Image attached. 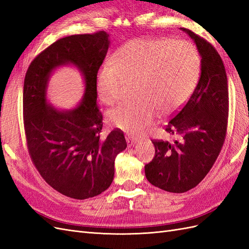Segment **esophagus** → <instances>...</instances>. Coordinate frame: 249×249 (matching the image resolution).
I'll return each mask as SVG.
<instances>
[{
    "mask_svg": "<svg viewBox=\"0 0 249 249\" xmlns=\"http://www.w3.org/2000/svg\"><path fill=\"white\" fill-rule=\"evenodd\" d=\"M125 139H126L127 145H129V146H134V145L136 144V143L138 142V140H137L136 138H134V137H132V136H126Z\"/></svg>",
    "mask_w": 249,
    "mask_h": 249,
    "instance_id": "obj_1",
    "label": "esophagus"
}]
</instances>
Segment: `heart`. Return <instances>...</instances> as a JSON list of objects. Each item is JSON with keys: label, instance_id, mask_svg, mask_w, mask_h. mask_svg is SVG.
Returning a JSON list of instances; mask_svg holds the SVG:
<instances>
[{"label": "heart", "instance_id": "b5f03b06", "mask_svg": "<svg viewBox=\"0 0 249 249\" xmlns=\"http://www.w3.org/2000/svg\"><path fill=\"white\" fill-rule=\"evenodd\" d=\"M200 55L193 43L169 38H137L118 50L114 64L104 63L96 73L99 100L111 106L126 85L137 84L135 105H122L109 112L110 124L133 136L147 134L159 116L182 108L196 87Z\"/></svg>", "mask_w": 249, "mask_h": 249}]
</instances>
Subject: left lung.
Returning <instances> with one entry per match:
<instances>
[{
  "mask_svg": "<svg viewBox=\"0 0 249 249\" xmlns=\"http://www.w3.org/2000/svg\"><path fill=\"white\" fill-rule=\"evenodd\" d=\"M200 55V77L189 101L171 118L166 131L173 143L154 140L148 182L162 190L183 193L197 186L212 168L223 145L229 116L227 72L212 44L185 28Z\"/></svg>",
  "mask_w": 249,
  "mask_h": 249,
  "instance_id": "obj_1",
  "label": "left lung"
}]
</instances>
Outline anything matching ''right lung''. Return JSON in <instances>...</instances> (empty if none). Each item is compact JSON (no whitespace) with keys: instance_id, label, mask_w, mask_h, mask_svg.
<instances>
[{"instance_id":"obj_1","label":"right lung","mask_w":249,"mask_h":249,"mask_svg":"<svg viewBox=\"0 0 249 249\" xmlns=\"http://www.w3.org/2000/svg\"><path fill=\"white\" fill-rule=\"evenodd\" d=\"M110 46L109 34L66 36L30 64L24 83V123L29 153L37 170L58 192L86 199L107 190L116 156L126 148L120 130L101 137L103 115L96 105L95 78ZM72 66L81 73L85 94L73 108L60 109L47 97L51 74Z\"/></svg>"}]
</instances>
